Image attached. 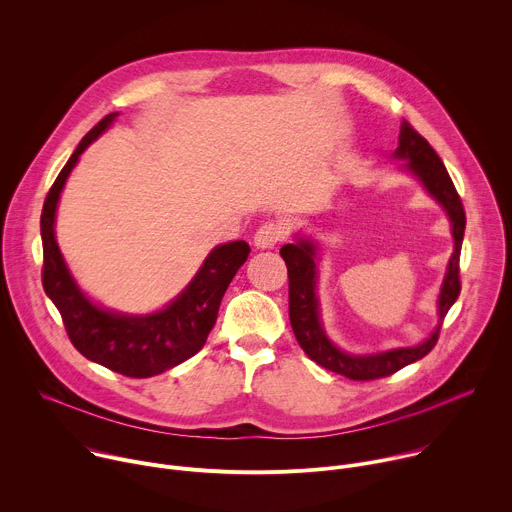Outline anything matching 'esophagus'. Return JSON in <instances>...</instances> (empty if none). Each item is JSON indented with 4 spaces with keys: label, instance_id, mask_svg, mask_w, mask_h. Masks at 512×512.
Wrapping results in <instances>:
<instances>
[{
    "label": "esophagus",
    "instance_id": "34e87169",
    "mask_svg": "<svg viewBox=\"0 0 512 512\" xmlns=\"http://www.w3.org/2000/svg\"><path fill=\"white\" fill-rule=\"evenodd\" d=\"M283 239V227L275 225V223H265L263 227L257 229L255 237H253V245L257 249H271L275 247L279 241Z\"/></svg>",
    "mask_w": 512,
    "mask_h": 512
}]
</instances>
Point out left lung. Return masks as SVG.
<instances>
[{"mask_svg": "<svg viewBox=\"0 0 512 512\" xmlns=\"http://www.w3.org/2000/svg\"><path fill=\"white\" fill-rule=\"evenodd\" d=\"M393 158L405 162L401 164V170L411 174L423 186V190L446 210L454 239V251L446 267L440 296H437V324L423 342L373 354H352L338 348L328 338L320 314L318 241L304 233H298L294 237V243L283 245L279 251L287 265L289 277V322L300 346L320 367L352 381H373L389 377L399 369L407 367V364L423 358L435 346L437 336H440L442 330V322L460 296V251L466 229V214L454 182L440 156L435 154L431 145L407 121H403L401 125L399 145L393 152Z\"/></svg>", "mask_w": 512, "mask_h": 512, "instance_id": "8db88e82", "label": "left lung"}]
</instances>
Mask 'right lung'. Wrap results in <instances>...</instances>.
Listing matches in <instances>:
<instances>
[{
  "instance_id": "1",
  "label": "right lung",
  "mask_w": 512,
  "mask_h": 512,
  "mask_svg": "<svg viewBox=\"0 0 512 512\" xmlns=\"http://www.w3.org/2000/svg\"><path fill=\"white\" fill-rule=\"evenodd\" d=\"M117 115L109 113L83 137L44 200L42 285L62 316L70 342L83 356L119 375L148 379L174 369L204 346L225 291L251 249L245 241L216 245L180 294L152 314H125L93 302L72 277L56 243V208L81 154L111 127Z\"/></svg>"
}]
</instances>
